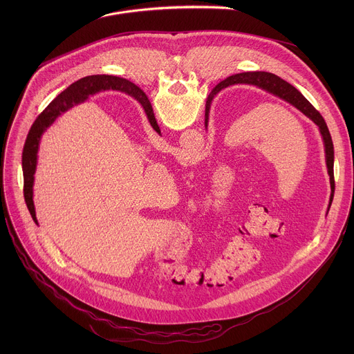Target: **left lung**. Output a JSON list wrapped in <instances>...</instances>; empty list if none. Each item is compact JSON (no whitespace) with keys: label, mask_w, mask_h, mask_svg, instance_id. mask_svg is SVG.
<instances>
[{"label":"left lung","mask_w":354,"mask_h":354,"mask_svg":"<svg viewBox=\"0 0 354 354\" xmlns=\"http://www.w3.org/2000/svg\"><path fill=\"white\" fill-rule=\"evenodd\" d=\"M234 84H252L257 85L262 89H266L272 93H274L276 96L287 100L288 104L294 105L298 111H301L307 118H310L321 130V134L324 137V142H325V153H326V165H328V174L330 178V186H332V197H333V189H335V179H333V162H335V151H333V142H332V137L330 133L328 130V126L324 120V118L321 116V113L308 102L306 99V96L302 95L295 86H292L291 84H288L287 81H284L283 78L270 74V73H241V74H235L228 77L227 80L221 81L214 89L220 91L228 85H234ZM138 102L142 105L147 116L149 118L153 115V106H151L149 100L147 97V95L136 85L133 88V95ZM209 111H210V97L207 99L206 102V126L209 122Z\"/></svg>","instance_id":"1"}]
</instances>
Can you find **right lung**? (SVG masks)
Instances as JSON below:
<instances>
[{"instance_id":"1","label":"right lung","mask_w":354,"mask_h":354,"mask_svg":"<svg viewBox=\"0 0 354 354\" xmlns=\"http://www.w3.org/2000/svg\"><path fill=\"white\" fill-rule=\"evenodd\" d=\"M115 88L119 91H124L129 95H133V88L136 86L134 84L112 77V75H89L85 78H81L80 81L74 82L70 85L66 91H63L57 97H55L50 105L43 111V113L35 120L32 124L25 145H24V153H22V171H24V196L28 210L36 223V214H35V206H33V175L36 171V160H37V148H39V141L41 137V133L53 123V120L75 104H78L80 100H84L89 93L97 92L99 89H105V88ZM149 123L153 126V129L160 133V127L157 124V120L154 118V113L149 118Z\"/></svg>"}]
</instances>
